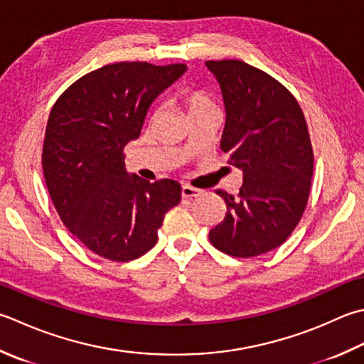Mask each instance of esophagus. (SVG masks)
Instances as JSON below:
<instances>
[{
  "label": "esophagus",
  "mask_w": 364,
  "mask_h": 364,
  "mask_svg": "<svg viewBox=\"0 0 364 364\" xmlns=\"http://www.w3.org/2000/svg\"><path fill=\"white\" fill-rule=\"evenodd\" d=\"M200 194H202L200 189L192 188V186H189V184H183V186H181V197L183 198H194V197H198Z\"/></svg>",
  "instance_id": "obj_1"
}]
</instances>
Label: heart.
<instances>
[{"label":"heart","mask_w":364,"mask_h":364,"mask_svg":"<svg viewBox=\"0 0 364 364\" xmlns=\"http://www.w3.org/2000/svg\"><path fill=\"white\" fill-rule=\"evenodd\" d=\"M183 101L186 104L189 115L200 110L215 109V104H213L211 97L202 90H186L183 92Z\"/></svg>","instance_id":"obj_1"}]
</instances>
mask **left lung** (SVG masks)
<instances>
[{
    "label": "left lung",
    "mask_w": 364,
    "mask_h": 364,
    "mask_svg": "<svg viewBox=\"0 0 364 364\" xmlns=\"http://www.w3.org/2000/svg\"><path fill=\"white\" fill-rule=\"evenodd\" d=\"M225 107L220 148L243 172L237 197L218 189L227 213L210 241L232 257L279 247L300 223L311 189L314 154L300 104L263 70L245 61H206Z\"/></svg>",
    "instance_id": "8db88e82"
}]
</instances>
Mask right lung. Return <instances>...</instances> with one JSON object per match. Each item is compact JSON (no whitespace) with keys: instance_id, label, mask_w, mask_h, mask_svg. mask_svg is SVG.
<instances>
[{"instance_id":"1","label":"right lung","mask_w":364,"mask_h":364,"mask_svg":"<svg viewBox=\"0 0 364 364\" xmlns=\"http://www.w3.org/2000/svg\"><path fill=\"white\" fill-rule=\"evenodd\" d=\"M186 69L109 64L78 78L50 112L42 149L48 194L69 232L104 259L129 262L148 252L166 213L181 200L175 180L149 183L127 172L123 149Z\"/></svg>"}]
</instances>
